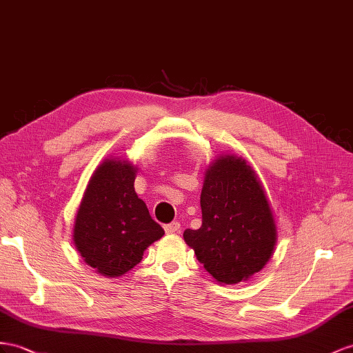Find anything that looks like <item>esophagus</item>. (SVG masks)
I'll return each mask as SVG.
<instances>
[{"instance_id":"obj_1","label":"esophagus","mask_w":353,"mask_h":353,"mask_svg":"<svg viewBox=\"0 0 353 353\" xmlns=\"http://www.w3.org/2000/svg\"><path fill=\"white\" fill-rule=\"evenodd\" d=\"M164 230L167 234H174V232H179L180 231V223L179 222H171V223H167L164 225Z\"/></svg>"}]
</instances>
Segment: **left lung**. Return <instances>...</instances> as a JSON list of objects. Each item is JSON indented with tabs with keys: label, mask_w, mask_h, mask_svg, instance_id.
I'll return each instance as SVG.
<instances>
[{
	"label": "left lung",
	"mask_w": 353,
	"mask_h": 353,
	"mask_svg": "<svg viewBox=\"0 0 353 353\" xmlns=\"http://www.w3.org/2000/svg\"><path fill=\"white\" fill-rule=\"evenodd\" d=\"M203 225L183 239L196 259L221 283L245 282L264 268L276 246L270 204L245 159L221 157L205 171Z\"/></svg>",
	"instance_id": "1"
}]
</instances>
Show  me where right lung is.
I'll use <instances>...</instances> for the list:
<instances>
[{
    "label": "right lung",
    "instance_id": "right-lung-1",
    "mask_svg": "<svg viewBox=\"0 0 353 353\" xmlns=\"http://www.w3.org/2000/svg\"><path fill=\"white\" fill-rule=\"evenodd\" d=\"M135 168L107 159L90 177L74 221L73 240L85 263L117 277L137 265L143 252L164 236L134 191Z\"/></svg>",
    "mask_w": 353,
    "mask_h": 353
}]
</instances>
